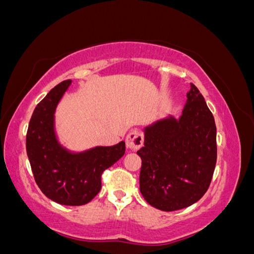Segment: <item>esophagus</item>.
Here are the masks:
<instances>
[{
  "instance_id": "1",
  "label": "esophagus",
  "mask_w": 254,
  "mask_h": 254,
  "mask_svg": "<svg viewBox=\"0 0 254 254\" xmlns=\"http://www.w3.org/2000/svg\"><path fill=\"white\" fill-rule=\"evenodd\" d=\"M143 143V135L140 131L133 130L127 134V147L131 150L140 148Z\"/></svg>"
}]
</instances>
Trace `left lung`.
<instances>
[{
    "instance_id": "8db88e82",
    "label": "left lung",
    "mask_w": 254,
    "mask_h": 254,
    "mask_svg": "<svg viewBox=\"0 0 254 254\" xmlns=\"http://www.w3.org/2000/svg\"><path fill=\"white\" fill-rule=\"evenodd\" d=\"M140 192L162 211L188 207L205 194L217 163L214 117L190 83L181 115L162 117L143 127Z\"/></svg>"
}]
</instances>
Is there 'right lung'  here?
<instances>
[{
	"instance_id": "right-lung-1",
	"label": "right lung",
	"mask_w": 254,
	"mask_h": 254,
	"mask_svg": "<svg viewBox=\"0 0 254 254\" xmlns=\"http://www.w3.org/2000/svg\"><path fill=\"white\" fill-rule=\"evenodd\" d=\"M71 84L67 79L56 85L36 106L30 119L26 149L37 186L62 205H84L101 189V175L126 153V142L94 146L74 151L59 140L56 131L57 107Z\"/></svg>"
}]
</instances>
